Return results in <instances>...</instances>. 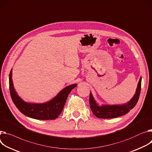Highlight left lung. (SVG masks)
Here are the masks:
<instances>
[{"label":"left lung","instance_id":"1","mask_svg":"<svg viewBox=\"0 0 152 152\" xmlns=\"http://www.w3.org/2000/svg\"><path fill=\"white\" fill-rule=\"evenodd\" d=\"M141 80H142V77H140L136 94L129 102L126 104L121 105L99 106L94 98L92 93L90 92L89 103L90 109L94 114L99 118H113L122 116L128 113L136 106L138 102L141 89Z\"/></svg>","mask_w":152,"mask_h":152}]
</instances>
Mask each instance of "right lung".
I'll return each instance as SVG.
<instances>
[{
  "instance_id": "right-lung-1",
  "label": "right lung",
  "mask_w": 152,
  "mask_h": 152,
  "mask_svg": "<svg viewBox=\"0 0 152 152\" xmlns=\"http://www.w3.org/2000/svg\"><path fill=\"white\" fill-rule=\"evenodd\" d=\"M9 76L10 92L14 104L24 115L37 120L56 119L62 113L68 94L77 86V84H75L65 87L56 96L46 103L42 104L29 103L23 101L15 91L12 79V70L10 72Z\"/></svg>"
}]
</instances>
